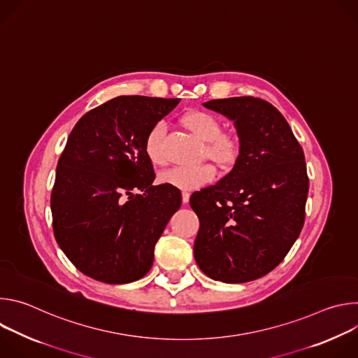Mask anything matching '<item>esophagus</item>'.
<instances>
[{
  "label": "esophagus",
  "instance_id": "1",
  "mask_svg": "<svg viewBox=\"0 0 358 358\" xmlns=\"http://www.w3.org/2000/svg\"><path fill=\"white\" fill-rule=\"evenodd\" d=\"M188 201H189V192L182 191V203H184V206H185V203H188Z\"/></svg>",
  "mask_w": 358,
  "mask_h": 358
}]
</instances>
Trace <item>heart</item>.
<instances>
[{"label": "heart", "mask_w": 358, "mask_h": 358, "mask_svg": "<svg viewBox=\"0 0 358 358\" xmlns=\"http://www.w3.org/2000/svg\"><path fill=\"white\" fill-rule=\"evenodd\" d=\"M182 124L203 143L202 156L210 159L221 167H228L236 162L241 152V140L236 134L222 133L221 120L202 110H192L184 115ZM166 127L163 123L152 126L144 141V151L148 160L156 164H164L166 157L163 151V137ZM214 169L210 164L195 167H173L160 174L159 180L163 184L177 187L182 191H192L208 184L214 178Z\"/></svg>", "instance_id": "b5f03b06"}]
</instances>
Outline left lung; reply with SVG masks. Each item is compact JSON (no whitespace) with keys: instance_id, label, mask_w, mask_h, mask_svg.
<instances>
[{"instance_id":"1","label":"left lung","mask_w":358,"mask_h":358,"mask_svg":"<svg viewBox=\"0 0 358 358\" xmlns=\"http://www.w3.org/2000/svg\"><path fill=\"white\" fill-rule=\"evenodd\" d=\"M234 122L241 152L215 185L194 192V257L214 280L243 283L275 269L304 224L309 192L303 150L282 113L252 96L202 103Z\"/></svg>"}]
</instances>
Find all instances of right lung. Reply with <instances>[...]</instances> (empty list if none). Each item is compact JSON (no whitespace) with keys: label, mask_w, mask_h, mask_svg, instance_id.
<instances>
[{"label":"right lung","mask_w":358,"mask_h":358,"mask_svg":"<svg viewBox=\"0 0 358 358\" xmlns=\"http://www.w3.org/2000/svg\"><path fill=\"white\" fill-rule=\"evenodd\" d=\"M180 100L119 96L87 112L71 131L50 210L59 248L86 276L123 285L151 269L181 194L169 184L152 185L144 141Z\"/></svg>","instance_id":"1"}]
</instances>
